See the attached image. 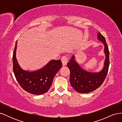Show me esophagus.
Wrapping results in <instances>:
<instances>
[{"label": "esophagus", "instance_id": "34e87169", "mask_svg": "<svg viewBox=\"0 0 122 122\" xmlns=\"http://www.w3.org/2000/svg\"><path fill=\"white\" fill-rule=\"evenodd\" d=\"M61 61H62V65H63L64 66L67 65V62H68V58H67V57L65 56H62V58H61Z\"/></svg>", "mask_w": 122, "mask_h": 122}]
</instances>
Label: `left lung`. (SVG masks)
<instances>
[{
	"label": "left lung",
	"instance_id": "1",
	"mask_svg": "<svg viewBox=\"0 0 122 122\" xmlns=\"http://www.w3.org/2000/svg\"><path fill=\"white\" fill-rule=\"evenodd\" d=\"M98 39L104 45L105 60L104 67L100 72H89L83 70L75 60L74 55L68 62L70 71V82L72 86L79 93H87L96 90L100 86L107 74L109 66V52L105 39L100 32L97 34Z\"/></svg>",
	"mask_w": 122,
	"mask_h": 122
}]
</instances>
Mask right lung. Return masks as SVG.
<instances>
[{"label":"right lung","mask_w":122,"mask_h":122,"mask_svg":"<svg viewBox=\"0 0 122 122\" xmlns=\"http://www.w3.org/2000/svg\"><path fill=\"white\" fill-rule=\"evenodd\" d=\"M17 41L13 52V71L16 80L21 87L34 95H42L50 88L54 77L62 67L60 60H51L43 68L37 71L29 72L22 69L16 57Z\"/></svg>","instance_id":"obj_1"}]
</instances>
